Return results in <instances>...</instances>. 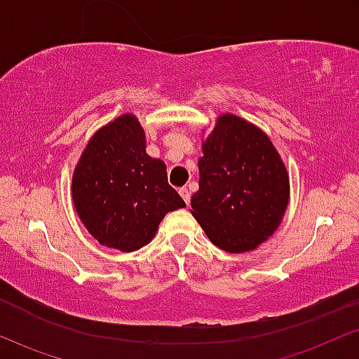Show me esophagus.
<instances>
[{
    "instance_id": "obj_1",
    "label": "esophagus",
    "mask_w": 359,
    "mask_h": 359,
    "mask_svg": "<svg viewBox=\"0 0 359 359\" xmlns=\"http://www.w3.org/2000/svg\"><path fill=\"white\" fill-rule=\"evenodd\" d=\"M180 195L184 200V203L189 205V201H191V191L188 188H180Z\"/></svg>"
}]
</instances>
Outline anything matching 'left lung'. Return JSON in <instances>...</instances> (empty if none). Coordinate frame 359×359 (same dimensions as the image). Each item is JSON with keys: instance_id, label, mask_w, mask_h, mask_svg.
<instances>
[{"instance_id": "1", "label": "left lung", "mask_w": 359, "mask_h": 359, "mask_svg": "<svg viewBox=\"0 0 359 359\" xmlns=\"http://www.w3.org/2000/svg\"><path fill=\"white\" fill-rule=\"evenodd\" d=\"M201 151L191 215L222 250H254L279 229L289 205V172L279 151L262 129L230 112L217 117Z\"/></svg>"}]
</instances>
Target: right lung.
<instances>
[{
	"label": "right lung",
	"instance_id": "add662e5",
	"mask_svg": "<svg viewBox=\"0 0 359 359\" xmlns=\"http://www.w3.org/2000/svg\"><path fill=\"white\" fill-rule=\"evenodd\" d=\"M80 222L100 245L134 252L154 238L166 213L184 208L168 184L166 164L146 153V133L134 114L97 129L72 176Z\"/></svg>",
	"mask_w": 359,
	"mask_h": 359
}]
</instances>
